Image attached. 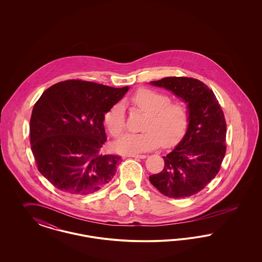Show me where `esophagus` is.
I'll return each mask as SVG.
<instances>
[{"label":"esophagus","mask_w":262,"mask_h":262,"mask_svg":"<svg viewBox=\"0 0 262 262\" xmlns=\"http://www.w3.org/2000/svg\"><path fill=\"white\" fill-rule=\"evenodd\" d=\"M128 157L137 158V159H145L147 156H146V155H141V154H134V155H129Z\"/></svg>","instance_id":"1"}]
</instances>
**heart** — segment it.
I'll return each instance as SVG.
<instances>
[{"instance_id": "1", "label": "heart", "mask_w": 262, "mask_h": 262, "mask_svg": "<svg viewBox=\"0 0 262 262\" xmlns=\"http://www.w3.org/2000/svg\"><path fill=\"white\" fill-rule=\"evenodd\" d=\"M132 103L145 113L141 134H128L120 138L114 149L123 155H134L157 148L162 142L168 147L177 143L187 130L189 110L183 102H171L162 92L140 88L132 97ZM104 122L113 137H120L125 128V107L116 103L105 113Z\"/></svg>"}]
</instances>
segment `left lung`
<instances>
[{
  "label": "left lung",
  "instance_id": "8db88e82",
  "mask_svg": "<svg viewBox=\"0 0 262 262\" xmlns=\"http://www.w3.org/2000/svg\"><path fill=\"white\" fill-rule=\"evenodd\" d=\"M150 84L172 91L189 110L182 140L163 157L164 169L151 174L150 183L171 199L198 193L218 174L226 153V121L211 89L191 77H165Z\"/></svg>",
  "mask_w": 262,
  "mask_h": 262
}]
</instances>
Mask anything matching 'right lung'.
Listing matches in <instances>:
<instances>
[{
  "label": "right lung",
  "mask_w": 262,
  "mask_h": 262,
  "mask_svg": "<svg viewBox=\"0 0 262 262\" xmlns=\"http://www.w3.org/2000/svg\"><path fill=\"white\" fill-rule=\"evenodd\" d=\"M128 86L66 80L46 89L30 119V144L38 171L63 192L86 195L106 187L121 157L104 155V116Z\"/></svg>",
  "instance_id": "add662e5"
}]
</instances>
